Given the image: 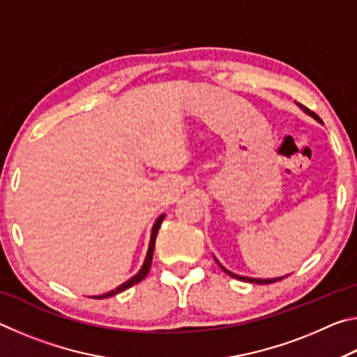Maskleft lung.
Masks as SVG:
<instances>
[{
	"label": "left lung",
	"instance_id": "left-lung-1",
	"mask_svg": "<svg viewBox=\"0 0 357 357\" xmlns=\"http://www.w3.org/2000/svg\"><path fill=\"white\" fill-rule=\"evenodd\" d=\"M298 107L301 108L302 112H304L305 114H309V116H312L313 119H317L318 123H323L321 119H319V116L318 114H315L313 113L312 110H309V108L307 107H304V105H301V104H298ZM214 259H215V263L220 266V269L222 271H225V273L228 274V275H231L233 279H238V280H243V282H249V283H258V285H268V283H274V282H279V280H282V279H285L287 275H283V277H274V279H253V277H244V275H238V274H234V273H231V271H228L227 268H223V266L220 264V261L219 259H217L215 257H214Z\"/></svg>",
	"mask_w": 357,
	"mask_h": 357
}]
</instances>
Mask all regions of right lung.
Masks as SVG:
<instances>
[{"mask_svg":"<svg viewBox=\"0 0 357 357\" xmlns=\"http://www.w3.org/2000/svg\"><path fill=\"white\" fill-rule=\"evenodd\" d=\"M164 219H165V214H162V215L159 217V219H157V220L154 222L153 229H151V238H149V245H148L146 258H144V261H143V266L140 268V271H138V273H137L134 277H130V279H129L128 282L121 283V285H119L118 288L112 289V291H108V293H105V294H100V296H93L94 299H105V298H112V296L118 294V293H121V291H124V289H128V288H130V287H134L135 283L142 282V280L144 279V277L148 275V273H149V268H151V261H153V253H154L155 238H157V233H159V228H160V225H162V222H164Z\"/></svg>","mask_w":357,"mask_h":357,"instance_id":"obj_1","label":"right lung"}]
</instances>
